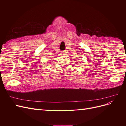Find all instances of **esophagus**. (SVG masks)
I'll return each instance as SVG.
<instances>
[{"label":"esophagus","instance_id":"34e87169","mask_svg":"<svg viewBox=\"0 0 126 126\" xmlns=\"http://www.w3.org/2000/svg\"><path fill=\"white\" fill-rule=\"evenodd\" d=\"M60 54H61V55H62V56H64V55H66V52H61L60 53Z\"/></svg>","mask_w":126,"mask_h":126}]
</instances>
